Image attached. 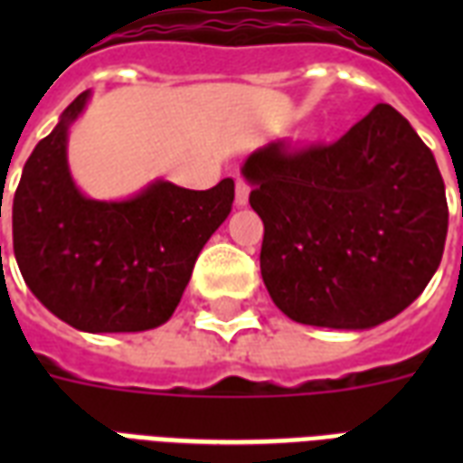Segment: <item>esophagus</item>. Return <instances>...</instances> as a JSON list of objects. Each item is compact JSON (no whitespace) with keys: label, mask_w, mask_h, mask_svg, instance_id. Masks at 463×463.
Returning <instances> with one entry per match:
<instances>
[{"label":"esophagus","mask_w":463,"mask_h":463,"mask_svg":"<svg viewBox=\"0 0 463 463\" xmlns=\"http://www.w3.org/2000/svg\"><path fill=\"white\" fill-rule=\"evenodd\" d=\"M247 202H250V184L238 177V182H235V203L238 206H247Z\"/></svg>","instance_id":"esophagus-1"}]
</instances>
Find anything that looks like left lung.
<instances>
[{
	"label": "left lung",
	"mask_w": 463,
	"mask_h": 463,
	"mask_svg": "<svg viewBox=\"0 0 463 463\" xmlns=\"http://www.w3.org/2000/svg\"><path fill=\"white\" fill-rule=\"evenodd\" d=\"M264 221L260 267L293 322L373 329L409 307L445 252V182L432 151L380 103L329 146L283 141L242 163Z\"/></svg>",
	"instance_id": "1"
}]
</instances>
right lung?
Wrapping results in <instances>:
<instances>
[{"instance_id":"1","label":"right lung","mask_w":463,"mask_h":463,"mask_svg":"<svg viewBox=\"0 0 463 463\" xmlns=\"http://www.w3.org/2000/svg\"><path fill=\"white\" fill-rule=\"evenodd\" d=\"M89 100L83 90L25 160L11 206L16 264L33 296L74 329H156L173 317L196 257L231 213L235 182L196 192L154 180L127 199H90L67 158L69 129Z\"/></svg>"}]
</instances>
